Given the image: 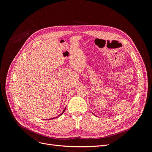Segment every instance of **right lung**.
<instances>
[{
	"mask_svg": "<svg viewBox=\"0 0 152 152\" xmlns=\"http://www.w3.org/2000/svg\"><path fill=\"white\" fill-rule=\"evenodd\" d=\"M65 109H66V108H65V109H64V110L63 111V112H62V113H61L60 115H58V116H56L55 118H52V119H54V118H58L59 116H61V115H62V114H63L64 112H65Z\"/></svg>",
	"mask_w": 152,
	"mask_h": 152,
	"instance_id": "add662e5",
	"label": "right lung"
}]
</instances>
